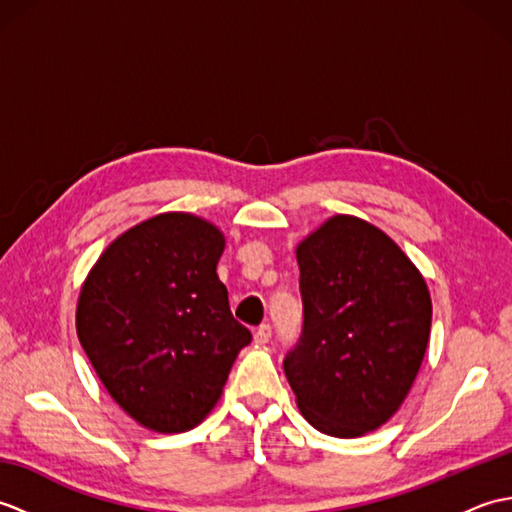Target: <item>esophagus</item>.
Returning <instances> with one entry per match:
<instances>
[{"label": "esophagus", "instance_id": "obj_1", "mask_svg": "<svg viewBox=\"0 0 512 512\" xmlns=\"http://www.w3.org/2000/svg\"><path fill=\"white\" fill-rule=\"evenodd\" d=\"M270 336H273V328H270L268 323H264V325H259V328L255 330L253 339H255L257 345H266L270 341Z\"/></svg>", "mask_w": 512, "mask_h": 512}]
</instances>
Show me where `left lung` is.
I'll return each mask as SVG.
<instances>
[{
	"mask_svg": "<svg viewBox=\"0 0 512 512\" xmlns=\"http://www.w3.org/2000/svg\"><path fill=\"white\" fill-rule=\"evenodd\" d=\"M303 332L284 361L314 429L358 438L394 416L431 332L427 281L400 246L354 215H334L297 246Z\"/></svg>",
	"mask_w": 512,
	"mask_h": 512,
	"instance_id": "obj_1",
	"label": "left lung"
}]
</instances>
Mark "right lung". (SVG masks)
I'll use <instances>...</instances> for the list:
<instances>
[{
  "label": "right lung",
  "instance_id": "1",
  "mask_svg": "<svg viewBox=\"0 0 512 512\" xmlns=\"http://www.w3.org/2000/svg\"><path fill=\"white\" fill-rule=\"evenodd\" d=\"M224 244L198 215L160 213L118 235L83 281L76 334L116 405L145 429L198 427L253 339L215 273Z\"/></svg>",
  "mask_w": 512,
  "mask_h": 512
}]
</instances>
